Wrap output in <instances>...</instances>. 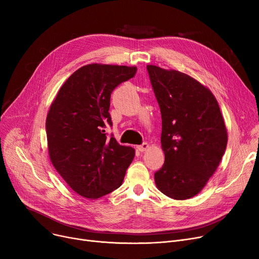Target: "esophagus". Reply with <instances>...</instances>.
Here are the masks:
<instances>
[{
    "mask_svg": "<svg viewBox=\"0 0 259 259\" xmlns=\"http://www.w3.org/2000/svg\"><path fill=\"white\" fill-rule=\"evenodd\" d=\"M148 148H149V144H148V143H144V144L138 146V150L141 151V152H144V151L147 150Z\"/></svg>",
    "mask_w": 259,
    "mask_h": 259,
    "instance_id": "obj_1",
    "label": "esophagus"
}]
</instances>
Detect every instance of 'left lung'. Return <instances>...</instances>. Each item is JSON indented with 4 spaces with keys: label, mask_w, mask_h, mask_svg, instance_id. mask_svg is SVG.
<instances>
[{
    "label": "left lung",
    "mask_w": 259,
    "mask_h": 259,
    "mask_svg": "<svg viewBox=\"0 0 259 259\" xmlns=\"http://www.w3.org/2000/svg\"><path fill=\"white\" fill-rule=\"evenodd\" d=\"M161 114L165 162L154 174L165 195L184 200L198 194L225 153L228 132L211 90L174 69L147 65Z\"/></svg>",
    "instance_id": "left-lung-1"
}]
</instances>
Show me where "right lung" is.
<instances>
[{
	"instance_id": "1",
	"label": "right lung",
	"mask_w": 259,
	"mask_h": 259,
	"mask_svg": "<svg viewBox=\"0 0 259 259\" xmlns=\"http://www.w3.org/2000/svg\"><path fill=\"white\" fill-rule=\"evenodd\" d=\"M135 66L89 64L66 79L46 117L53 167L78 195L97 199L120 187L135 150L109 139L104 128L112 91L133 77Z\"/></svg>"
}]
</instances>
